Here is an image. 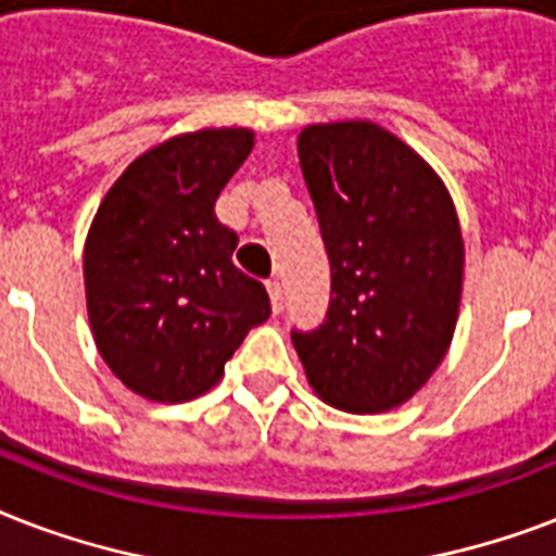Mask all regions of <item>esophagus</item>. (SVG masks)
<instances>
[{
	"label": "esophagus",
	"instance_id": "34e87169",
	"mask_svg": "<svg viewBox=\"0 0 556 556\" xmlns=\"http://www.w3.org/2000/svg\"><path fill=\"white\" fill-rule=\"evenodd\" d=\"M268 294H270V305H274V312H282V286H279L277 279H270L268 282Z\"/></svg>",
	"mask_w": 556,
	"mask_h": 556
}]
</instances>
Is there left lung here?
Wrapping results in <instances>:
<instances>
[{
	"label": "left lung",
	"mask_w": 556,
	"mask_h": 556,
	"mask_svg": "<svg viewBox=\"0 0 556 556\" xmlns=\"http://www.w3.org/2000/svg\"><path fill=\"white\" fill-rule=\"evenodd\" d=\"M300 167L331 265V303L291 340L308 383L346 413L409 401L444 361L465 244L439 176L375 124L308 126Z\"/></svg>",
	"instance_id": "8db88e82"
}]
</instances>
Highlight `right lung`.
Instances as JSON below:
<instances>
[{
    "instance_id": "obj_1",
    "label": "right lung",
    "mask_w": 556,
    "mask_h": 556,
    "mask_svg": "<svg viewBox=\"0 0 556 556\" xmlns=\"http://www.w3.org/2000/svg\"><path fill=\"white\" fill-rule=\"evenodd\" d=\"M253 147L248 129H201L143 152L100 204L86 239V303L100 355L150 401L216 387L268 291L233 265L239 236L216 199Z\"/></svg>"
}]
</instances>
